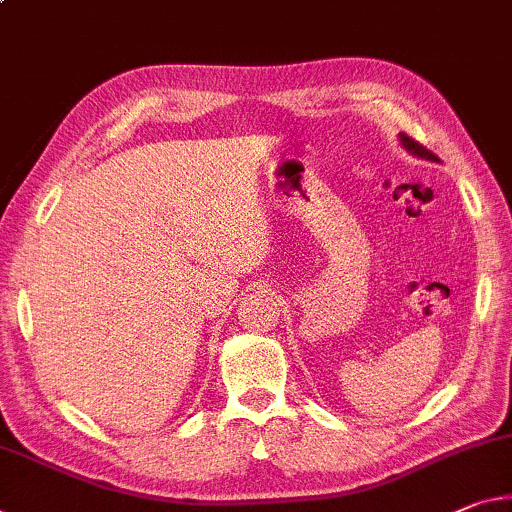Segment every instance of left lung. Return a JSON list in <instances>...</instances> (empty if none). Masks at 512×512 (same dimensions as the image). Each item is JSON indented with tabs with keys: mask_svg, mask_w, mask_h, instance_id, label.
Returning a JSON list of instances; mask_svg holds the SVG:
<instances>
[{
	"mask_svg": "<svg viewBox=\"0 0 512 512\" xmlns=\"http://www.w3.org/2000/svg\"><path fill=\"white\" fill-rule=\"evenodd\" d=\"M399 141H401V145L405 150H408L410 154H415V157H419V159H428V161H440L435 157L433 152H428L424 145H419L415 139H410V136H405V134H399Z\"/></svg>",
	"mask_w": 512,
	"mask_h": 512,
	"instance_id": "obj_1",
	"label": "left lung"
}]
</instances>
